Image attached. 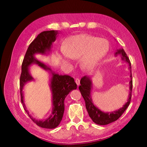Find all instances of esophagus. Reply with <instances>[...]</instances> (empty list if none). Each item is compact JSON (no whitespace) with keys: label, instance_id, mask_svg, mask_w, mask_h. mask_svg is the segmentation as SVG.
I'll use <instances>...</instances> for the list:
<instances>
[{"label":"esophagus","instance_id":"1","mask_svg":"<svg viewBox=\"0 0 147 147\" xmlns=\"http://www.w3.org/2000/svg\"><path fill=\"white\" fill-rule=\"evenodd\" d=\"M75 82L77 84V86H80V79L79 78H76L75 80Z\"/></svg>","mask_w":147,"mask_h":147}]
</instances>
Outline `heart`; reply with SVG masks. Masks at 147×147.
I'll list each match as a JSON object with an SVG mask.
<instances>
[{
    "label": "heart",
    "instance_id": "b5f03b06",
    "mask_svg": "<svg viewBox=\"0 0 147 147\" xmlns=\"http://www.w3.org/2000/svg\"><path fill=\"white\" fill-rule=\"evenodd\" d=\"M108 41L89 34H78L68 38L64 42L63 53L59 55L65 64L70 63L69 58L80 59L84 70L92 71L108 53Z\"/></svg>",
    "mask_w": 147,
    "mask_h": 147
}]
</instances>
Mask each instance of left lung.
Returning <instances> with one entry per match:
<instances>
[{"label": "left lung", "instance_id": "obj_1", "mask_svg": "<svg viewBox=\"0 0 147 147\" xmlns=\"http://www.w3.org/2000/svg\"><path fill=\"white\" fill-rule=\"evenodd\" d=\"M119 54L121 56L123 60L126 61L129 65V69L130 71V93H129L128 98L123 107L119 109L118 110L112 111V112H104L100 110L97 107L94 105L91 98V89H92V80L90 76H85L80 80V86H79V89L82 95L86 102V108L88 111V114L91 119L94 123L99 125H106L111 123L115 121L122 115L126 108H128L130 103L131 98V90H132V76H131V63L129 60L128 57L126 55L123 49H120L117 51L115 54V56Z\"/></svg>", "mask_w": 147, "mask_h": 147}]
</instances>
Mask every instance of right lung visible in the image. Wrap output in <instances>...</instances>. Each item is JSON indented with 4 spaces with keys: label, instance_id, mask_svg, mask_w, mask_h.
Masks as SVG:
<instances>
[{
    "label": "right lung",
    "instance_id": "right-lung-1",
    "mask_svg": "<svg viewBox=\"0 0 147 147\" xmlns=\"http://www.w3.org/2000/svg\"><path fill=\"white\" fill-rule=\"evenodd\" d=\"M58 34V32L56 30L42 32L30 44L22 63V72L20 77L21 100L24 110L37 125L41 128L49 129L55 128L60 123L64 113L65 98L72 90L77 88V85L73 78L69 75H59L56 73L49 66L41 63L35 57V54H47L51 52L53 43L56 41ZM32 64H38L40 67L50 71L51 73L50 86L53 94V111L51 115L45 120H38L32 117L29 114L24 103L22 92L24 86L27 82L33 79L29 71V67Z\"/></svg>",
    "mask_w": 147,
    "mask_h": 147
}]
</instances>
